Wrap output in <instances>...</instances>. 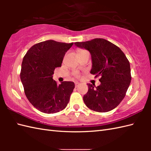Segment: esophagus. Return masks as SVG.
Listing matches in <instances>:
<instances>
[{
  "label": "esophagus",
  "mask_w": 151,
  "mask_h": 151,
  "mask_svg": "<svg viewBox=\"0 0 151 151\" xmlns=\"http://www.w3.org/2000/svg\"><path fill=\"white\" fill-rule=\"evenodd\" d=\"M79 85H80V83L75 82V88H77Z\"/></svg>",
  "instance_id": "esophagus-1"
}]
</instances>
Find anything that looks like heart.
Returning a JSON list of instances; mask_svg holds the SVG:
<instances>
[{
	"instance_id": "1",
	"label": "heart",
	"mask_w": 151,
	"mask_h": 151,
	"mask_svg": "<svg viewBox=\"0 0 151 151\" xmlns=\"http://www.w3.org/2000/svg\"><path fill=\"white\" fill-rule=\"evenodd\" d=\"M85 50H81L79 51V52H82V51H84ZM74 75H75L76 77H79V73H78V72H75V73H74Z\"/></svg>"
}]
</instances>
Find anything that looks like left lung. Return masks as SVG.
Returning <instances> with one entry per match:
<instances>
[{"label": "left lung", "mask_w": 151, "mask_h": 151, "mask_svg": "<svg viewBox=\"0 0 151 151\" xmlns=\"http://www.w3.org/2000/svg\"><path fill=\"white\" fill-rule=\"evenodd\" d=\"M75 45L90 52V73L95 77H101V84L97 87L88 84V91L83 97L85 104L98 112L112 110L123 101L130 84L129 61L117 46L102 38L76 42Z\"/></svg>", "instance_id": "obj_1"}]
</instances>
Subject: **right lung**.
Here are the masks:
<instances>
[{
	"instance_id": "add662e5",
	"label": "right lung",
	"mask_w": 151,
	"mask_h": 151,
	"mask_svg": "<svg viewBox=\"0 0 151 151\" xmlns=\"http://www.w3.org/2000/svg\"><path fill=\"white\" fill-rule=\"evenodd\" d=\"M73 43L47 40L28 50L22 60L21 81L28 100L38 110L54 114L65 108L75 84L64 81L58 85L52 79L56 67L62 66L65 52Z\"/></svg>"
}]
</instances>
